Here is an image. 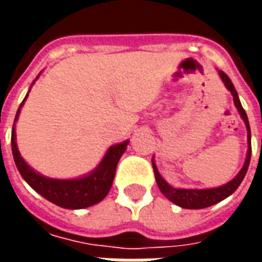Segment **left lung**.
Masks as SVG:
<instances>
[{
  "label": "left lung",
  "mask_w": 262,
  "mask_h": 262,
  "mask_svg": "<svg viewBox=\"0 0 262 262\" xmlns=\"http://www.w3.org/2000/svg\"><path fill=\"white\" fill-rule=\"evenodd\" d=\"M217 74H219L220 80L225 84V86L230 91V94L233 95V102H234V106L238 111V115L242 116L243 122L246 125V129H247V154H246V160H244V164H243L242 170L237 172V176L227 182V184H223L220 187L214 188H203V189H199V188H174L171 187L168 182L165 181L163 176L160 174L159 168L156 165V160H151L154 168V176H156V181H157V185H159L160 191L163 192L168 201H171L172 203H176L177 206L185 209H203L208 208V206H212L214 203L223 201L227 196H230L231 193L236 191L238 185L242 184L243 178L246 177V172L248 170V165H250V159H251V130H250V123H248V118L246 111L243 109L242 102H240V98H238V94H237L236 88L233 85L231 80L227 77V75L222 71V70H217Z\"/></svg>",
  "instance_id": "left-lung-1"
}]
</instances>
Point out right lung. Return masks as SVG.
<instances>
[{
	"instance_id": "right-lung-1",
	"label": "right lung",
	"mask_w": 262,
	"mask_h": 262,
	"mask_svg": "<svg viewBox=\"0 0 262 262\" xmlns=\"http://www.w3.org/2000/svg\"><path fill=\"white\" fill-rule=\"evenodd\" d=\"M42 73H39L36 80L40 77ZM29 86V91L24 98V101L18 108L16 116H15L14 126H12V133H11V146H12V156L16 164V168L19 171L22 178L25 180L32 189H35L39 195L46 198L54 205L64 209H84L90 208L95 203H99L103 198L106 196L109 189L112 187V182L115 178V171L116 165L119 163L122 154L125 153L129 140H125L122 143H116L114 146L106 150V153L99 161V164L90 171L88 174H84L75 178H69V180H60V178H50L37 172L35 168L26 163L24 157L20 156L16 144V122L19 118L20 109L25 103L26 98L31 92L32 85Z\"/></svg>"
}]
</instances>
